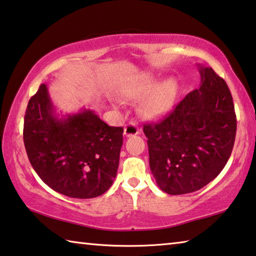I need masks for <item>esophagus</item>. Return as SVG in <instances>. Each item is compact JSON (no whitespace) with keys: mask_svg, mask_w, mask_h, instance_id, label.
I'll return each mask as SVG.
<instances>
[{"mask_svg":"<svg viewBox=\"0 0 256 256\" xmlns=\"http://www.w3.org/2000/svg\"><path fill=\"white\" fill-rule=\"evenodd\" d=\"M138 132H140V130H138V124H136L134 122H130L125 125V128H124V136H136Z\"/></svg>","mask_w":256,"mask_h":256,"instance_id":"esophagus-1","label":"esophagus"}]
</instances>
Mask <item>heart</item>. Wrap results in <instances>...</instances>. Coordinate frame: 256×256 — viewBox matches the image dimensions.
I'll return each mask as SVG.
<instances>
[{
    "mask_svg": "<svg viewBox=\"0 0 256 256\" xmlns=\"http://www.w3.org/2000/svg\"><path fill=\"white\" fill-rule=\"evenodd\" d=\"M157 82L154 79H146L138 82L128 92V96L140 99L149 92L148 96L142 102V110L149 118H162L174 105L177 94V84L175 80H167L156 86Z\"/></svg>",
    "mask_w": 256,
    "mask_h": 256,
    "instance_id": "b5f03b06",
    "label": "heart"
}]
</instances>
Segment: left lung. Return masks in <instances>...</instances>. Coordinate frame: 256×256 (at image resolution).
<instances>
[{
  "label": "left lung",
  "mask_w": 256,
  "mask_h": 256,
  "mask_svg": "<svg viewBox=\"0 0 256 256\" xmlns=\"http://www.w3.org/2000/svg\"><path fill=\"white\" fill-rule=\"evenodd\" d=\"M200 88L185 96L162 122L146 124L150 170L164 192L192 193L226 166L237 120L228 86L211 68L200 66Z\"/></svg>",
  "instance_id": "obj_1"
}]
</instances>
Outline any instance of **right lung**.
<instances>
[{
    "label": "right lung",
    "mask_w": 256,
    "mask_h": 256,
    "mask_svg": "<svg viewBox=\"0 0 256 256\" xmlns=\"http://www.w3.org/2000/svg\"><path fill=\"white\" fill-rule=\"evenodd\" d=\"M29 162L42 180L63 196L92 198L118 172L123 128L107 125L92 110L55 114L46 84L29 99L24 123Z\"/></svg>",
    "instance_id": "obj_1"
}]
</instances>
